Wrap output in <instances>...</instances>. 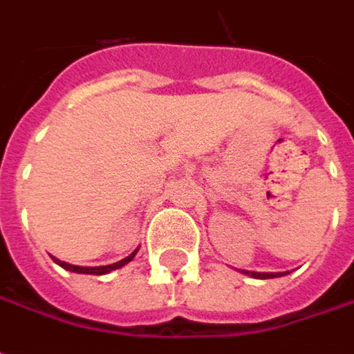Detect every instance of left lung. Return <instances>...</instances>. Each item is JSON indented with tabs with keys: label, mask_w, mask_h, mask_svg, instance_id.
I'll return each instance as SVG.
<instances>
[{
	"label": "left lung",
	"mask_w": 354,
	"mask_h": 354,
	"mask_svg": "<svg viewBox=\"0 0 354 354\" xmlns=\"http://www.w3.org/2000/svg\"><path fill=\"white\" fill-rule=\"evenodd\" d=\"M248 275H252V277H257V279H269V277H279V275H283V273H257V271H245Z\"/></svg>",
	"instance_id": "8db88e82"
}]
</instances>
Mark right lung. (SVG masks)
<instances>
[{"label": "right lung", "instance_id": "add662e5", "mask_svg": "<svg viewBox=\"0 0 354 354\" xmlns=\"http://www.w3.org/2000/svg\"><path fill=\"white\" fill-rule=\"evenodd\" d=\"M136 255V252L134 254H131L129 257H124V259H120V261H116V263H113V266H100V268H79V266H71V263H67V261H59V259H55L61 268L69 269V271H75V273H91V275H102V273H109V271H113V269H118L122 268V266H127L129 261H132V257Z\"/></svg>", "mask_w": 354, "mask_h": 354}]
</instances>
